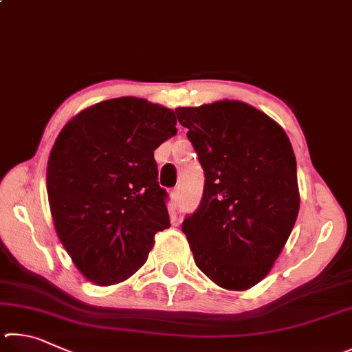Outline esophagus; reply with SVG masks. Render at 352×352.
<instances>
[{
  "mask_svg": "<svg viewBox=\"0 0 352 352\" xmlns=\"http://www.w3.org/2000/svg\"><path fill=\"white\" fill-rule=\"evenodd\" d=\"M170 196H171L173 204H175V206L179 204V199H181V196H179V188H175V190H173Z\"/></svg>",
  "mask_w": 352,
  "mask_h": 352,
  "instance_id": "esophagus-1",
  "label": "esophagus"
}]
</instances>
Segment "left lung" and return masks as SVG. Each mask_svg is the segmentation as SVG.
<instances>
[{
  "label": "left lung",
  "mask_w": 352,
  "mask_h": 352,
  "mask_svg": "<svg viewBox=\"0 0 352 352\" xmlns=\"http://www.w3.org/2000/svg\"><path fill=\"white\" fill-rule=\"evenodd\" d=\"M176 116L206 176L182 232L208 278L245 291L270 272L298 217L292 145L278 123L244 102L177 108Z\"/></svg>",
  "instance_id": "left-lung-1"
}]
</instances>
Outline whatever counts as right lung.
I'll list each match as a JSON object with an SVG mask.
<instances>
[{"mask_svg": "<svg viewBox=\"0 0 352 352\" xmlns=\"http://www.w3.org/2000/svg\"><path fill=\"white\" fill-rule=\"evenodd\" d=\"M175 111L119 97L66 123L47 160L55 230L76 267L109 286L144 266L154 235L168 229L154 150L175 135Z\"/></svg>", "mask_w": 352, "mask_h": 352, "instance_id": "1", "label": "right lung"}]
</instances>
